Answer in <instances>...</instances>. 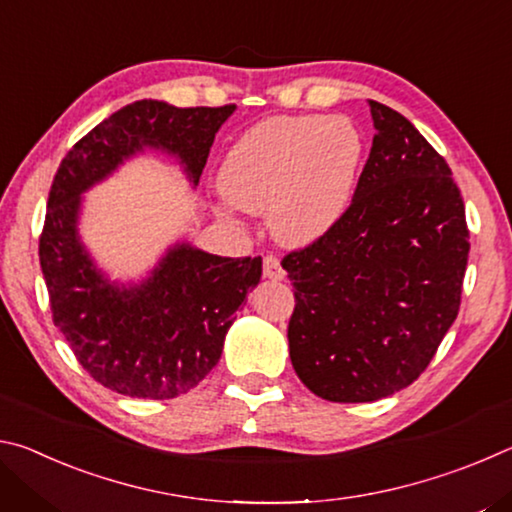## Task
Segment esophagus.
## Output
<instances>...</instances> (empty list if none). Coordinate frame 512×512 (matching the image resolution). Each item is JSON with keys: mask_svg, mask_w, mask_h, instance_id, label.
<instances>
[{"mask_svg": "<svg viewBox=\"0 0 512 512\" xmlns=\"http://www.w3.org/2000/svg\"><path fill=\"white\" fill-rule=\"evenodd\" d=\"M264 277H268V280H282L284 277V268L280 266V259L275 255L264 257Z\"/></svg>", "mask_w": 512, "mask_h": 512, "instance_id": "obj_1", "label": "esophagus"}]
</instances>
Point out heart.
Masks as SVG:
<instances>
[{"instance_id":"obj_1","label":"heart","mask_w":512,"mask_h":512,"mask_svg":"<svg viewBox=\"0 0 512 512\" xmlns=\"http://www.w3.org/2000/svg\"><path fill=\"white\" fill-rule=\"evenodd\" d=\"M361 155V135L348 119L273 117L232 144L219 185L241 210L268 212L277 241L305 246L341 219Z\"/></svg>"}]
</instances>
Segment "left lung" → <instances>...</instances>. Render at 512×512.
I'll return each mask as SVG.
<instances>
[{
    "label": "left lung",
    "instance_id": "left-lung-1",
    "mask_svg": "<svg viewBox=\"0 0 512 512\" xmlns=\"http://www.w3.org/2000/svg\"><path fill=\"white\" fill-rule=\"evenodd\" d=\"M377 133L352 203L284 255L291 363L327 402H375L418 379L461 309L470 255L452 169L409 119L368 101Z\"/></svg>",
    "mask_w": 512,
    "mask_h": 512
}]
</instances>
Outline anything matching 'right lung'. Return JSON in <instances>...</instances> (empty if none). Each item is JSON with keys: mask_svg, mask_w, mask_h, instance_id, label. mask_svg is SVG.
Returning <instances> with one entry per match:
<instances>
[{"mask_svg": "<svg viewBox=\"0 0 512 512\" xmlns=\"http://www.w3.org/2000/svg\"><path fill=\"white\" fill-rule=\"evenodd\" d=\"M232 112L235 103L135 101L81 137L56 171L38 246L51 318L83 370L110 391L142 400L192 391L219 363L225 334L262 277V257H219L180 244L140 287L119 289L76 237L79 196L144 146L178 155L196 185Z\"/></svg>", "mask_w": 512, "mask_h": 512, "instance_id": "1", "label": "right lung"}]
</instances>
